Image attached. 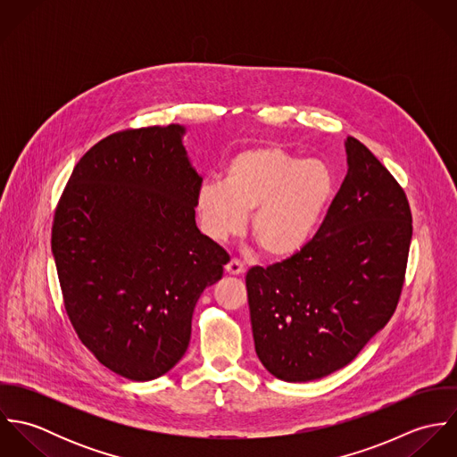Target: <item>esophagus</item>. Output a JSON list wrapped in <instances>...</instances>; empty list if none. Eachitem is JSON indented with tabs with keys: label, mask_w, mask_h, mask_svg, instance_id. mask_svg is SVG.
Instances as JSON below:
<instances>
[{
	"label": "esophagus",
	"mask_w": 457,
	"mask_h": 457,
	"mask_svg": "<svg viewBox=\"0 0 457 457\" xmlns=\"http://www.w3.org/2000/svg\"><path fill=\"white\" fill-rule=\"evenodd\" d=\"M225 269H227V272L232 274V276H241V274L246 272V265L239 261V259H232V261L227 263Z\"/></svg>",
	"instance_id": "1"
}]
</instances>
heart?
<instances>
[{"label": "heart", "mask_w": 457, "mask_h": 457, "mask_svg": "<svg viewBox=\"0 0 457 457\" xmlns=\"http://www.w3.org/2000/svg\"><path fill=\"white\" fill-rule=\"evenodd\" d=\"M332 174L320 160H299L276 145L236 153L223 183L198 188L195 211L212 241L237 236L252 212L250 230L262 252L285 259L306 246L332 195Z\"/></svg>", "instance_id": "heart-1"}]
</instances>
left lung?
<instances>
[{
    "label": "left lung",
    "mask_w": 457,
    "mask_h": 457,
    "mask_svg": "<svg viewBox=\"0 0 457 457\" xmlns=\"http://www.w3.org/2000/svg\"><path fill=\"white\" fill-rule=\"evenodd\" d=\"M326 218L290 259L246 274L255 352L285 382L324 378L391 320L411 241L406 195L357 138Z\"/></svg>",
    "instance_id": "obj_1"
}]
</instances>
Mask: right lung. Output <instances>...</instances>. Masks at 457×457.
Returning <instances> with one entry per match:
<instances>
[{
  "mask_svg": "<svg viewBox=\"0 0 457 457\" xmlns=\"http://www.w3.org/2000/svg\"><path fill=\"white\" fill-rule=\"evenodd\" d=\"M185 127L118 131L75 165L51 248L79 339L111 371L154 380L185 355L196 301L228 253L195 223Z\"/></svg>",
  "mask_w": 457,
  "mask_h": 457,
  "instance_id": "obj_1",
  "label": "right lung"
}]
</instances>
